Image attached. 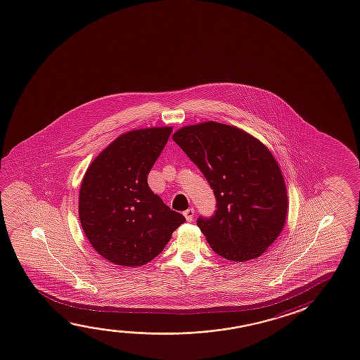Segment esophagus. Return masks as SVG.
Masks as SVG:
<instances>
[{
	"instance_id": "34e87169",
	"label": "esophagus",
	"mask_w": 360,
	"mask_h": 360,
	"mask_svg": "<svg viewBox=\"0 0 360 360\" xmlns=\"http://www.w3.org/2000/svg\"><path fill=\"white\" fill-rule=\"evenodd\" d=\"M183 216L186 217V219H187V221H193V217H194L193 208H188V210H184V212H183Z\"/></svg>"
}]
</instances>
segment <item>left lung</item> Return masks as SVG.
Returning <instances> with one entry per match:
<instances>
[{"label": "left lung", "instance_id": "left-lung-1", "mask_svg": "<svg viewBox=\"0 0 360 360\" xmlns=\"http://www.w3.org/2000/svg\"><path fill=\"white\" fill-rule=\"evenodd\" d=\"M173 141L200 168L216 197V210L197 226L217 255L255 259L282 232L288 197L282 172L266 146L218 122L183 127Z\"/></svg>", "mask_w": 360, "mask_h": 360}]
</instances>
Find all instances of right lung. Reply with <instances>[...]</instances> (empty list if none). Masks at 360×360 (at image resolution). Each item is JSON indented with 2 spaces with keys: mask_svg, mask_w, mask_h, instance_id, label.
Segmentation results:
<instances>
[{
  "mask_svg": "<svg viewBox=\"0 0 360 360\" xmlns=\"http://www.w3.org/2000/svg\"><path fill=\"white\" fill-rule=\"evenodd\" d=\"M171 133V127L124 133L97 155L84 174L78 200L83 232L115 264H147L186 221L152 192L147 181Z\"/></svg>",
  "mask_w": 360,
  "mask_h": 360,
  "instance_id": "right-lung-1",
  "label": "right lung"
}]
</instances>
